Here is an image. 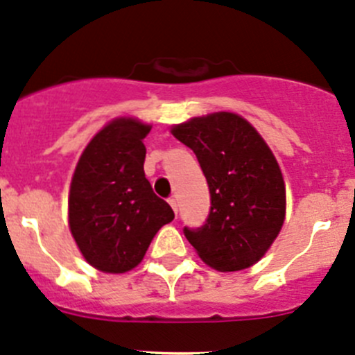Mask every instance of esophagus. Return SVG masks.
Instances as JSON below:
<instances>
[{
	"label": "esophagus",
	"mask_w": 355,
	"mask_h": 355,
	"mask_svg": "<svg viewBox=\"0 0 355 355\" xmlns=\"http://www.w3.org/2000/svg\"><path fill=\"white\" fill-rule=\"evenodd\" d=\"M168 202H170V206L173 207L175 214H177V213H178V200H177V198H175V196H173V198H170V199H168Z\"/></svg>",
	"instance_id": "esophagus-1"
}]
</instances>
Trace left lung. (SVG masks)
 <instances>
[{"mask_svg":"<svg viewBox=\"0 0 355 355\" xmlns=\"http://www.w3.org/2000/svg\"><path fill=\"white\" fill-rule=\"evenodd\" d=\"M171 134L194 151L211 196L202 227H184L187 241L218 271L252 266L285 220V184L273 153L249 121L225 111L175 125Z\"/></svg>","mask_w":355,"mask_h":355,"instance_id":"obj_1","label":"left lung"}]
</instances>
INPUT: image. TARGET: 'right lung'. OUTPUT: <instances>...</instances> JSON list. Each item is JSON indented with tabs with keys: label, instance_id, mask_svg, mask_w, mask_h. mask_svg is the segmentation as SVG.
Masks as SVG:
<instances>
[{
	"label": "right lung",
	"instance_id": "right-lung-1",
	"mask_svg": "<svg viewBox=\"0 0 355 355\" xmlns=\"http://www.w3.org/2000/svg\"><path fill=\"white\" fill-rule=\"evenodd\" d=\"M151 127L120 118L94 135L75 168L68 223L89 264L106 273L137 266L163 225L175 218L144 175Z\"/></svg>",
	"mask_w": 355,
	"mask_h": 355
}]
</instances>
